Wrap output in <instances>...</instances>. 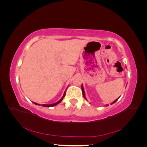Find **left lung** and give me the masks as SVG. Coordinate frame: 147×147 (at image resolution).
Wrapping results in <instances>:
<instances>
[{
	"label": "left lung",
	"mask_w": 147,
	"mask_h": 147,
	"mask_svg": "<svg viewBox=\"0 0 147 147\" xmlns=\"http://www.w3.org/2000/svg\"><path fill=\"white\" fill-rule=\"evenodd\" d=\"M82 93H83V97H84V98L86 100H87V99H86V96H85V92H84V88H83V84H82ZM119 98V97H118V99H117L116 100H114L113 102H112V103H111V105L112 104H114L115 102H116L117 100H118V99ZM106 106H109V104H107V105H106Z\"/></svg>",
	"instance_id": "obj_1"
}]
</instances>
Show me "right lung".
Instances as JSON below:
<instances>
[{
  "instance_id": "1",
  "label": "right lung",
  "mask_w": 147,
  "mask_h": 147,
  "mask_svg": "<svg viewBox=\"0 0 147 147\" xmlns=\"http://www.w3.org/2000/svg\"><path fill=\"white\" fill-rule=\"evenodd\" d=\"M67 89V88H66ZM65 92H64V94H63V97H61V99L59 100H58L57 102H55V103H54V104H43L42 106H43V107H54V106H55V105H57V104H59L60 102L63 100V99H64V97H65ZM34 104H35V105H40V104H37V103H36V102H32Z\"/></svg>"
}]
</instances>
